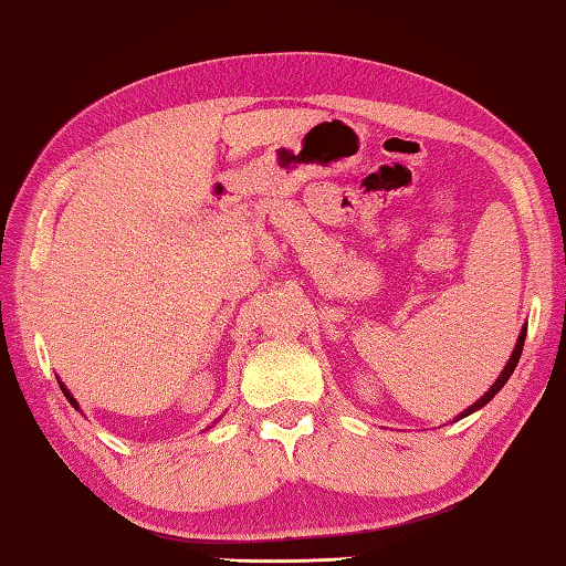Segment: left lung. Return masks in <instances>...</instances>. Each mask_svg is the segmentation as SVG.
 Listing matches in <instances>:
<instances>
[{
	"label": "left lung",
	"instance_id": "obj_1",
	"mask_svg": "<svg viewBox=\"0 0 566 566\" xmlns=\"http://www.w3.org/2000/svg\"><path fill=\"white\" fill-rule=\"evenodd\" d=\"M525 334H527V328L523 326V331H520V336H517V343H515V348H513V353H511V360H507L505 363V368H503V373L501 375H497V380L489 387V392H485L483 397H481V400H475L469 409H463V412L457 417V419H453V422H459V419H463V417H469V415H473L475 412V409H481L483 405H489L491 400H493V397L497 395V392H501V387L507 382V378H511V375H513V370H515V365H517V360H520V353H523V346H525Z\"/></svg>",
	"mask_w": 566,
	"mask_h": 566
}]
</instances>
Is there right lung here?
Listing matches in <instances>:
<instances>
[{
    "label": "right lung",
    "mask_w": 566,
    "mask_h": 566,
    "mask_svg": "<svg viewBox=\"0 0 566 566\" xmlns=\"http://www.w3.org/2000/svg\"><path fill=\"white\" fill-rule=\"evenodd\" d=\"M59 385H61V390H63V395H65V400H69V402H71L75 409H81V407H77V402H75V397L69 392V387H65L61 380H59Z\"/></svg>",
    "instance_id": "right-lung-1"
}]
</instances>
